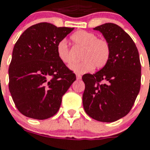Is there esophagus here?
Returning a JSON list of instances; mask_svg holds the SVG:
<instances>
[{"label": "esophagus", "instance_id": "esophagus-1", "mask_svg": "<svg viewBox=\"0 0 150 150\" xmlns=\"http://www.w3.org/2000/svg\"><path fill=\"white\" fill-rule=\"evenodd\" d=\"M76 79H77L78 80H79L82 79V75H80V74H76Z\"/></svg>", "mask_w": 150, "mask_h": 150}]
</instances>
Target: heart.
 <instances>
[{
	"mask_svg": "<svg viewBox=\"0 0 150 150\" xmlns=\"http://www.w3.org/2000/svg\"><path fill=\"white\" fill-rule=\"evenodd\" d=\"M75 46L82 48L79 63L71 64L70 68L79 74L88 72L93 69H100L107 64L110 57V46L109 42L103 38H98L97 35L91 32L80 30L71 36ZM57 54L63 63H71V57L68 43L65 40L60 41L57 45Z\"/></svg>",
	"mask_w": 150,
	"mask_h": 150,
	"instance_id": "obj_1",
	"label": "heart"
}]
</instances>
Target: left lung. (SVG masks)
I'll use <instances>...</instances> for the list:
<instances>
[{
  "instance_id": "8db88e82",
  "label": "left lung",
  "mask_w": 150,
  "mask_h": 150,
  "mask_svg": "<svg viewBox=\"0 0 150 150\" xmlns=\"http://www.w3.org/2000/svg\"><path fill=\"white\" fill-rule=\"evenodd\" d=\"M93 29L109 42L110 57L101 70L82 76V103L92 118L113 122L129 113L139 93V54L132 39L117 25L105 23Z\"/></svg>"
}]
</instances>
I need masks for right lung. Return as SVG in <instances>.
Masks as SVG:
<instances>
[{"label":"right lung","instance_id":"add662e5","mask_svg":"<svg viewBox=\"0 0 150 150\" xmlns=\"http://www.w3.org/2000/svg\"><path fill=\"white\" fill-rule=\"evenodd\" d=\"M74 28L47 22L33 25L15 44L8 75L9 91L17 109L30 118L53 117L76 79L57 54V45Z\"/></svg>","mask_w":150,"mask_h":150}]
</instances>
